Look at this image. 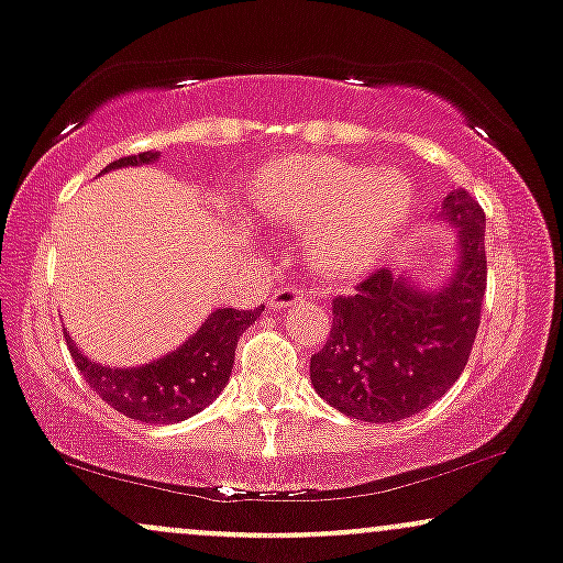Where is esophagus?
<instances>
[{
    "mask_svg": "<svg viewBox=\"0 0 563 563\" xmlns=\"http://www.w3.org/2000/svg\"><path fill=\"white\" fill-rule=\"evenodd\" d=\"M305 299H310V291H307V288L283 286V288H275V294L269 296L267 307L269 310H283V307L299 305V301H305Z\"/></svg>",
    "mask_w": 563,
    "mask_h": 563,
    "instance_id": "esophagus-1",
    "label": "esophagus"
}]
</instances>
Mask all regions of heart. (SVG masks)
<instances>
[{
	"mask_svg": "<svg viewBox=\"0 0 563 563\" xmlns=\"http://www.w3.org/2000/svg\"><path fill=\"white\" fill-rule=\"evenodd\" d=\"M272 221L312 230L307 256L325 277L361 275L400 230L411 206L400 170H368L331 157L277 165L251 191Z\"/></svg>",
	"mask_w": 563,
	"mask_h": 563,
	"instance_id": "1",
	"label": "heart"
}]
</instances>
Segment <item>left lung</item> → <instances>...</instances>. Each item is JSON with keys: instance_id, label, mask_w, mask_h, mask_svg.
<instances>
[{"instance_id": "obj_1", "label": "left lung", "mask_w": 563, "mask_h": 563, "mask_svg": "<svg viewBox=\"0 0 563 563\" xmlns=\"http://www.w3.org/2000/svg\"><path fill=\"white\" fill-rule=\"evenodd\" d=\"M438 219L460 238L446 283L419 288L382 267L331 301V333L312 355L310 379L325 404L361 422L428 409L467 366L486 294V216L471 191L452 189Z\"/></svg>"}]
</instances>
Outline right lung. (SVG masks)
Segmentation results:
<instances>
[{"label":"right lung","instance_id":"add662e5","mask_svg":"<svg viewBox=\"0 0 563 563\" xmlns=\"http://www.w3.org/2000/svg\"><path fill=\"white\" fill-rule=\"evenodd\" d=\"M157 157V152L131 154V157L114 159L107 165V170L150 165ZM258 314H262L258 307L256 310H232V307L216 310L181 347L139 368H109L92 363L79 352L69 333L64 336L79 374L111 409L139 422L173 424L202 411L224 390L232 374L238 339Z\"/></svg>","mask_w":563,"mask_h":563}]
</instances>
